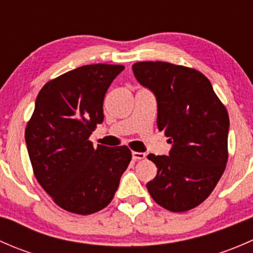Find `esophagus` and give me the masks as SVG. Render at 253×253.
I'll list each match as a JSON object with an SVG mask.
<instances>
[{
    "instance_id": "obj_1",
    "label": "esophagus",
    "mask_w": 253,
    "mask_h": 253,
    "mask_svg": "<svg viewBox=\"0 0 253 253\" xmlns=\"http://www.w3.org/2000/svg\"><path fill=\"white\" fill-rule=\"evenodd\" d=\"M145 158V153H139V152H132V159L133 160H141Z\"/></svg>"
}]
</instances>
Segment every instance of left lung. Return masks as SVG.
<instances>
[{"label": "left lung", "mask_w": 253, "mask_h": 253, "mask_svg": "<svg viewBox=\"0 0 253 253\" xmlns=\"http://www.w3.org/2000/svg\"><path fill=\"white\" fill-rule=\"evenodd\" d=\"M132 70L157 98L158 128L172 145L169 155H148L158 168L148 191L168 211H190L211 195L225 170L228 111L200 71L162 61L137 62Z\"/></svg>", "instance_id": "left-lung-1"}]
</instances>
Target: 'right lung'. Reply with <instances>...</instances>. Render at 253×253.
<instances>
[{
	"mask_svg": "<svg viewBox=\"0 0 253 253\" xmlns=\"http://www.w3.org/2000/svg\"><path fill=\"white\" fill-rule=\"evenodd\" d=\"M121 65H86L47 82L25 128L38 182L58 207L88 215L105 208L132 159L126 145L94 148L89 141L104 120L109 86Z\"/></svg>",
	"mask_w": 253,
	"mask_h": 253,
	"instance_id": "obj_1",
	"label": "right lung"
}]
</instances>
